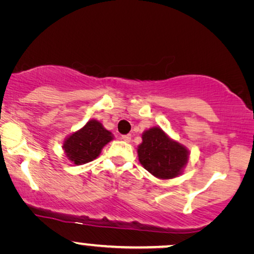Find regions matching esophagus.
Here are the masks:
<instances>
[{
    "label": "esophagus",
    "mask_w": 254,
    "mask_h": 254,
    "mask_svg": "<svg viewBox=\"0 0 254 254\" xmlns=\"http://www.w3.org/2000/svg\"><path fill=\"white\" fill-rule=\"evenodd\" d=\"M121 139H123L124 142H130V140H131V134H123V136L121 137Z\"/></svg>",
    "instance_id": "obj_1"
}]
</instances>
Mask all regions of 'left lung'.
I'll use <instances>...</instances> for the list:
<instances>
[{
  "mask_svg": "<svg viewBox=\"0 0 254 254\" xmlns=\"http://www.w3.org/2000/svg\"><path fill=\"white\" fill-rule=\"evenodd\" d=\"M138 146V159L143 168L160 179H171L181 175L189 159L184 145L170 139L160 127H151L143 133Z\"/></svg>",
  "mask_w": 254,
  "mask_h": 254,
  "instance_id": "left-lung-1",
  "label": "left lung"
}]
</instances>
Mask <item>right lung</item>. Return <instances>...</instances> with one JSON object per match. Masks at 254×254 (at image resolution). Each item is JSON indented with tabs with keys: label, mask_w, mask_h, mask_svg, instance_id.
Listing matches in <instances>:
<instances>
[{
	"label": "right lung",
	"mask_w": 254,
	"mask_h": 254,
	"mask_svg": "<svg viewBox=\"0 0 254 254\" xmlns=\"http://www.w3.org/2000/svg\"><path fill=\"white\" fill-rule=\"evenodd\" d=\"M110 140V131L104 129L98 121L91 120L64 140L63 149L73 164L82 165L97 158L103 146Z\"/></svg>",
	"instance_id": "add662e5"
}]
</instances>
